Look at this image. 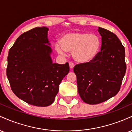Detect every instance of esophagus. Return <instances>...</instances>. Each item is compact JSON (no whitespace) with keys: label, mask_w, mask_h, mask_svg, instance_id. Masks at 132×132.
Segmentation results:
<instances>
[{"label":"esophagus","mask_w":132,"mask_h":132,"mask_svg":"<svg viewBox=\"0 0 132 132\" xmlns=\"http://www.w3.org/2000/svg\"><path fill=\"white\" fill-rule=\"evenodd\" d=\"M69 67H70L71 69H73L74 66H75V64H74L72 62H69Z\"/></svg>","instance_id":"obj_1"}]
</instances>
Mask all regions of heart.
<instances>
[{
	"mask_svg": "<svg viewBox=\"0 0 132 132\" xmlns=\"http://www.w3.org/2000/svg\"><path fill=\"white\" fill-rule=\"evenodd\" d=\"M59 42L55 44V49L59 54L66 55L72 52V57L80 63H87L97 56L101 49V37L95 33L70 32L63 35Z\"/></svg>",
	"mask_w": 132,
	"mask_h": 132,
	"instance_id": "1",
	"label": "heart"
}]
</instances>
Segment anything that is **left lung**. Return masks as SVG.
I'll return each mask as SVG.
<instances>
[{"label": "left lung", "instance_id": "1", "mask_svg": "<svg viewBox=\"0 0 132 132\" xmlns=\"http://www.w3.org/2000/svg\"><path fill=\"white\" fill-rule=\"evenodd\" d=\"M101 51L93 61L76 65L78 92L84 102L97 104L119 91L126 72L125 48L114 33L99 27Z\"/></svg>", "mask_w": 132, "mask_h": 132}]
</instances>
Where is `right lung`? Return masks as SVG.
<instances>
[{
  "mask_svg": "<svg viewBox=\"0 0 132 132\" xmlns=\"http://www.w3.org/2000/svg\"><path fill=\"white\" fill-rule=\"evenodd\" d=\"M48 28L37 27L23 33L9 51L7 76L19 99L31 105L46 107L53 104L69 64L53 63Z\"/></svg>",
  "mask_w": 132,
  "mask_h": 132,
  "instance_id": "obj_1",
  "label": "right lung"
}]
</instances>
